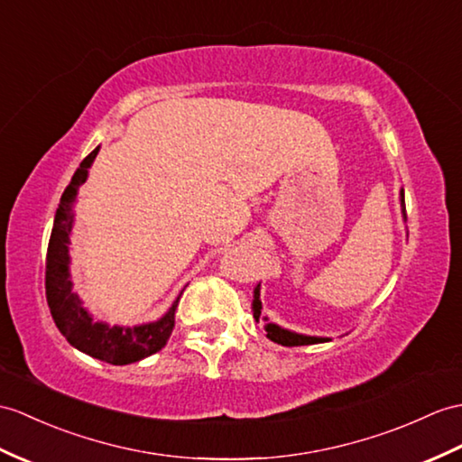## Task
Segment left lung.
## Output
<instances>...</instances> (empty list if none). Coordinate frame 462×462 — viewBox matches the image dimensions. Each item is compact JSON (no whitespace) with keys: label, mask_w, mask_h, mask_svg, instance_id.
Wrapping results in <instances>:
<instances>
[{"label":"left lung","mask_w":462,"mask_h":462,"mask_svg":"<svg viewBox=\"0 0 462 462\" xmlns=\"http://www.w3.org/2000/svg\"><path fill=\"white\" fill-rule=\"evenodd\" d=\"M400 205H402V217H403V222H405L407 217H405V195H403V189L400 190ZM252 310H254V319L260 320V315H262L260 283H257L255 289H254ZM263 320H267V317H263ZM265 332H267V338L277 342V345H282V346H305V345H317V342H328V340H330V338H327V337L299 335V332L282 328L280 325H275V323H265Z\"/></svg>","instance_id":"1"}]
</instances>
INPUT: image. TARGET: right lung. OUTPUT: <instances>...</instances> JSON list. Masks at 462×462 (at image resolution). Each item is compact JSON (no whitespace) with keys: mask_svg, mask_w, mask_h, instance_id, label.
<instances>
[{"mask_svg":"<svg viewBox=\"0 0 462 462\" xmlns=\"http://www.w3.org/2000/svg\"><path fill=\"white\" fill-rule=\"evenodd\" d=\"M98 152L100 145L82 161L60 197L47 250L45 289L52 320L74 348L92 358L114 364V366H124V364L152 356L167 345L175 327V309L182 291L163 317L153 320V323L135 327H112L104 320H94L88 309L82 305V299L72 291L69 244L74 224V205H77L79 189L88 179V169Z\"/></svg>","mask_w":462,"mask_h":462,"instance_id":"add662e5","label":"right lung"}]
</instances>
